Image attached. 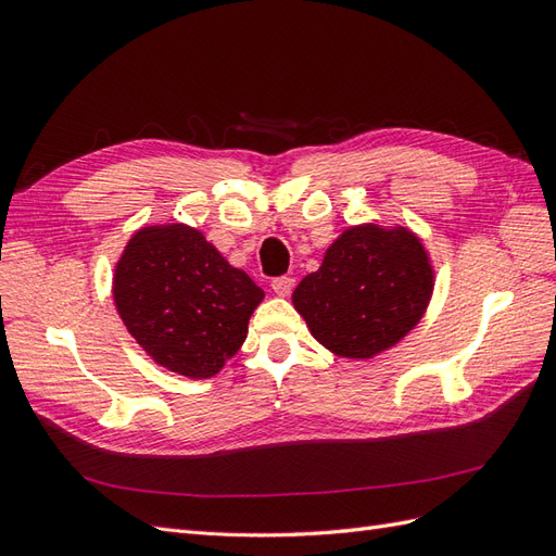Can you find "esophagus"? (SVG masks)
I'll return each instance as SVG.
<instances>
[{"mask_svg":"<svg viewBox=\"0 0 556 556\" xmlns=\"http://www.w3.org/2000/svg\"><path fill=\"white\" fill-rule=\"evenodd\" d=\"M271 290H274L278 296H290V292L294 290V278H290V276L274 278V280H271Z\"/></svg>","mask_w":556,"mask_h":556,"instance_id":"obj_1","label":"esophagus"}]
</instances>
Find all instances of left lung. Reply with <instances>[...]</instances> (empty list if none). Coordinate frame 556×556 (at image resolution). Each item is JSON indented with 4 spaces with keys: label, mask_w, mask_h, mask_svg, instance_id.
I'll use <instances>...</instances> for the list:
<instances>
[{
    "label": "left lung",
    "mask_w": 556,
    "mask_h": 556,
    "mask_svg": "<svg viewBox=\"0 0 556 556\" xmlns=\"http://www.w3.org/2000/svg\"><path fill=\"white\" fill-rule=\"evenodd\" d=\"M433 292L427 250L406 227L345 229L323 266L296 285L292 304L327 350L371 359L422 319Z\"/></svg>",
    "instance_id": "1"
}]
</instances>
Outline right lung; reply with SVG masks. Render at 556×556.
<instances>
[{"mask_svg": "<svg viewBox=\"0 0 556 556\" xmlns=\"http://www.w3.org/2000/svg\"><path fill=\"white\" fill-rule=\"evenodd\" d=\"M264 299L204 233L172 223L139 229L113 274V301L127 331L160 366L213 378L248 336Z\"/></svg>", "mask_w": 556, "mask_h": 556, "instance_id": "1", "label": "right lung"}]
</instances>
